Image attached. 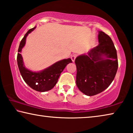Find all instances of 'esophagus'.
Here are the masks:
<instances>
[{
	"label": "esophagus",
	"mask_w": 133,
	"mask_h": 133,
	"mask_svg": "<svg viewBox=\"0 0 133 133\" xmlns=\"http://www.w3.org/2000/svg\"><path fill=\"white\" fill-rule=\"evenodd\" d=\"M77 54H73V55L71 56V58L72 61V62H74V61H75V58H77Z\"/></svg>",
	"instance_id": "1"
}]
</instances>
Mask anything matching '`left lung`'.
<instances>
[{"label":"left lung","mask_w":133,"mask_h":133,"mask_svg":"<svg viewBox=\"0 0 133 133\" xmlns=\"http://www.w3.org/2000/svg\"><path fill=\"white\" fill-rule=\"evenodd\" d=\"M99 44L75 59L76 84L84 94L93 96L103 92L114 80L118 69L117 51L110 37L99 31Z\"/></svg>","instance_id":"8db88e82"}]
</instances>
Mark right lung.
<instances>
[{
  "instance_id": "right-lung-1",
  "label": "right lung",
  "mask_w": 133,
  "mask_h": 133,
  "mask_svg": "<svg viewBox=\"0 0 133 133\" xmlns=\"http://www.w3.org/2000/svg\"><path fill=\"white\" fill-rule=\"evenodd\" d=\"M34 27L29 29L25 35L19 45L17 56V62L19 71L25 82L33 90L39 92H45L51 90L57 83L58 78L65 66L72 61L70 58L65 59L56 62L48 68L39 72H32L24 66L23 58L20 54L25 46L26 38L28 34L35 29Z\"/></svg>"
}]
</instances>
